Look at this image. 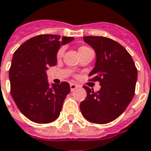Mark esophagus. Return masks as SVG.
I'll use <instances>...</instances> for the list:
<instances>
[{
	"mask_svg": "<svg viewBox=\"0 0 151 151\" xmlns=\"http://www.w3.org/2000/svg\"><path fill=\"white\" fill-rule=\"evenodd\" d=\"M78 85L76 84H70V90L74 91L76 88H77Z\"/></svg>",
	"mask_w": 151,
	"mask_h": 151,
	"instance_id": "obj_1",
	"label": "esophagus"
}]
</instances>
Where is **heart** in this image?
I'll list each match as a JSON object with an SVG mask.
<instances>
[{"mask_svg": "<svg viewBox=\"0 0 151 151\" xmlns=\"http://www.w3.org/2000/svg\"><path fill=\"white\" fill-rule=\"evenodd\" d=\"M89 50H91L90 48H88V47L81 46V48L79 49V53H80V54H81V53H85V52H87V51H89ZM63 53H64V48L63 47H62L60 50L58 51V53H57V56H58V58H61V57L63 56Z\"/></svg>", "mask_w": 151, "mask_h": 151, "instance_id": "heart-1", "label": "heart"}]
</instances>
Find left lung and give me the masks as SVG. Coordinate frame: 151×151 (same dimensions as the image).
I'll return each instance as SVG.
<instances>
[{"label": "left lung", "instance_id": "obj_1", "mask_svg": "<svg viewBox=\"0 0 151 151\" xmlns=\"http://www.w3.org/2000/svg\"><path fill=\"white\" fill-rule=\"evenodd\" d=\"M96 53V63L88 74L90 81H99L98 92L84 86L85 100L81 111L88 121L104 124L115 120L126 110L135 93L137 70L132 57L120 44L103 36H84Z\"/></svg>", "mask_w": 151, "mask_h": 151}]
</instances>
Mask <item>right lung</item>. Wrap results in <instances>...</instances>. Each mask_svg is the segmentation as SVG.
Listing matches in <instances>:
<instances>
[{"instance_id": "right-lung-1", "label": "right lung", "mask_w": 151, "mask_h": 151, "mask_svg": "<svg viewBox=\"0 0 151 151\" xmlns=\"http://www.w3.org/2000/svg\"><path fill=\"white\" fill-rule=\"evenodd\" d=\"M73 37L40 35L25 41L13 56L9 71L10 92L19 111L37 124L54 121L60 115L70 84L50 86L46 70L57 64V53Z\"/></svg>"}]
</instances>
